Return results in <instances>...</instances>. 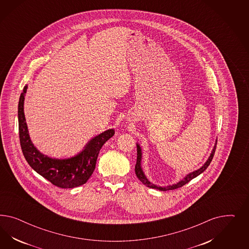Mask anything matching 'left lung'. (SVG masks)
Returning a JSON list of instances; mask_svg holds the SVG:
<instances>
[{"mask_svg": "<svg viewBox=\"0 0 249 249\" xmlns=\"http://www.w3.org/2000/svg\"><path fill=\"white\" fill-rule=\"evenodd\" d=\"M215 149H216V145L213 147V151H212L210 157H209V159L207 160V161L204 163V166H202L199 170H197L196 172H193V173L189 174L186 177H184V178H183V180H182V181H179L178 183L174 184V185L167 186V187H159V186H156V185H154V184L151 183L150 181H148V179L145 177L143 172H142V167H141V160H142V150H141L140 146H139V145H137V161H136L135 165V174L136 175H137V177H138V179H139L140 181H142V182L143 183L144 185H147V186H148V187H150V188L158 189L160 191H168V190H174V189L180 188V187H182V186H183V185H185L187 182H189L191 180H193L194 178H196V177H197L199 174H202L203 172H204V171L206 170V168H207L208 166L210 165L212 160L213 158V155H214V152H215Z\"/></svg>", "mask_w": 249, "mask_h": 249, "instance_id": "left-lung-1", "label": "left lung"}]
</instances>
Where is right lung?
<instances>
[{
    "instance_id": "add662e5",
    "label": "right lung",
    "mask_w": 249,
    "mask_h": 249,
    "mask_svg": "<svg viewBox=\"0 0 249 249\" xmlns=\"http://www.w3.org/2000/svg\"><path fill=\"white\" fill-rule=\"evenodd\" d=\"M26 89L27 86L23 88L18 104L19 138L26 161L37 174L59 188H74L86 183L95 170L100 149L114 135V129L106 130L92 139L85 147V150L73 158L56 160L45 156L32 143L28 134L23 113Z\"/></svg>"
}]
</instances>
